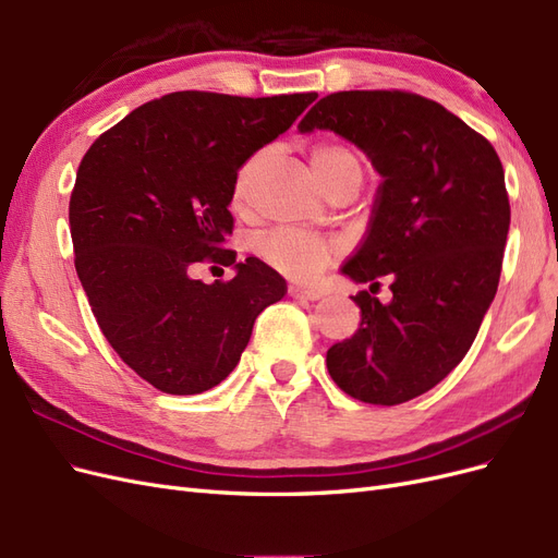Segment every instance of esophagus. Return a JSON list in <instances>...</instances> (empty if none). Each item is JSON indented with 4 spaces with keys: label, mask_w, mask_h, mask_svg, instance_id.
<instances>
[{
    "label": "esophagus",
    "mask_w": 558,
    "mask_h": 558,
    "mask_svg": "<svg viewBox=\"0 0 558 558\" xmlns=\"http://www.w3.org/2000/svg\"><path fill=\"white\" fill-rule=\"evenodd\" d=\"M289 295L293 298V300H300V302H314V300H318L320 298V293L318 291H314V289H305V286H289Z\"/></svg>",
    "instance_id": "1"
}]
</instances>
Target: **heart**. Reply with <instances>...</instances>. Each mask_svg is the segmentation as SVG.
<instances>
[{"label":"heart","mask_w":558,"mask_h":558,"mask_svg":"<svg viewBox=\"0 0 558 558\" xmlns=\"http://www.w3.org/2000/svg\"><path fill=\"white\" fill-rule=\"evenodd\" d=\"M260 162H263V150L260 154L248 156L238 167V172H234L232 191H230L234 209L248 207L253 181H256ZM310 162L318 181L324 183V189H328V183H332L337 177L363 172L361 156L351 146L340 142L316 144L310 154ZM260 253L269 265L281 269L283 275L295 277V279H314L320 269L332 260V256L337 253V244L332 240L318 238V234L281 230V232H272L269 238L260 242Z\"/></svg>","instance_id":"obj_1"}]
</instances>
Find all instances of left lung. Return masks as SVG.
Masks as SVG:
<instances>
[{
  "label": "left lung",
  "mask_w": 558,
  "mask_h": 558,
  "mask_svg": "<svg viewBox=\"0 0 558 558\" xmlns=\"http://www.w3.org/2000/svg\"><path fill=\"white\" fill-rule=\"evenodd\" d=\"M298 128L337 132L384 177L342 272L373 286L391 277L393 298H351L361 326L328 349V373L361 402H408L463 361L496 298L510 230L500 158L459 116L408 90L330 93Z\"/></svg>",
  "instance_id": "8db88e82"
}]
</instances>
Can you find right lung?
I'll list each match as a JSON object with an SVG mask.
<instances>
[{"mask_svg": "<svg viewBox=\"0 0 558 558\" xmlns=\"http://www.w3.org/2000/svg\"><path fill=\"white\" fill-rule=\"evenodd\" d=\"M314 99L170 93L83 156L70 197L76 275L107 342L158 391L195 396L221 384L253 320L283 298L279 272L226 248L228 205L238 167ZM195 262L234 264L239 275L205 284L190 279Z\"/></svg>", "mask_w": 558, "mask_h": 558, "instance_id": "add662e5", "label": "right lung"}]
</instances>
